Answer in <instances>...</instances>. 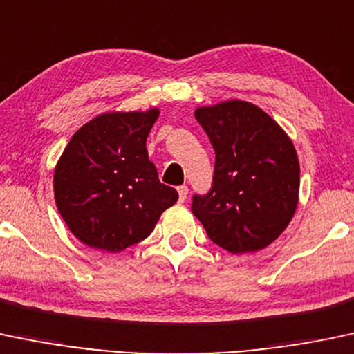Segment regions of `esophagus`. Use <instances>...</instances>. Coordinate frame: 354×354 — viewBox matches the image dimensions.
Segmentation results:
<instances>
[{"instance_id":"34e87169","label":"esophagus","mask_w":354,"mask_h":354,"mask_svg":"<svg viewBox=\"0 0 354 354\" xmlns=\"http://www.w3.org/2000/svg\"><path fill=\"white\" fill-rule=\"evenodd\" d=\"M177 192H178V201H180V202H184L185 198H187L189 187H187V185H180V187L177 189Z\"/></svg>"}]
</instances>
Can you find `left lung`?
I'll return each instance as SVG.
<instances>
[{"label":"left lung","instance_id":"obj_1","mask_svg":"<svg viewBox=\"0 0 354 354\" xmlns=\"http://www.w3.org/2000/svg\"><path fill=\"white\" fill-rule=\"evenodd\" d=\"M214 152V177L192 212L225 251H261L288 227L297 205L299 162L288 135L259 106L230 100L196 110Z\"/></svg>","mask_w":354,"mask_h":354}]
</instances>
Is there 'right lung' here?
<instances>
[{
  "label": "right lung",
  "mask_w": 354,
  "mask_h": 354,
  "mask_svg": "<svg viewBox=\"0 0 354 354\" xmlns=\"http://www.w3.org/2000/svg\"><path fill=\"white\" fill-rule=\"evenodd\" d=\"M158 110L103 113L71 137L55 169V201L77 239L118 252L150 236L158 217L177 202L158 180L147 137Z\"/></svg>",
  "instance_id": "right-lung-1"
}]
</instances>
